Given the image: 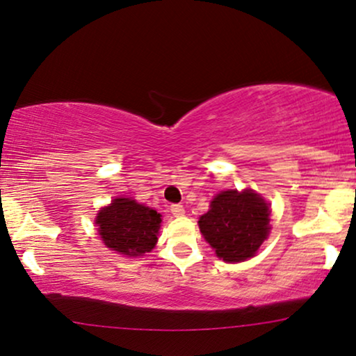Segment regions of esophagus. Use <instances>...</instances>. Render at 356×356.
<instances>
[{"label":"esophagus","mask_w":356,"mask_h":356,"mask_svg":"<svg viewBox=\"0 0 356 356\" xmlns=\"http://www.w3.org/2000/svg\"><path fill=\"white\" fill-rule=\"evenodd\" d=\"M170 213H172L175 218H181L186 215V210H184L182 205H172L170 207Z\"/></svg>","instance_id":"34e87169"}]
</instances>
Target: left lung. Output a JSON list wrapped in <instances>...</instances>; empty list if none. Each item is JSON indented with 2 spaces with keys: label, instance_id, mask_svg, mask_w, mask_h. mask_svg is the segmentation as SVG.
I'll return each instance as SVG.
<instances>
[{
  "label": "left lung",
  "instance_id": "8db88e82",
  "mask_svg": "<svg viewBox=\"0 0 356 356\" xmlns=\"http://www.w3.org/2000/svg\"><path fill=\"white\" fill-rule=\"evenodd\" d=\"M198 226L207 243L225 262L254 257L270 233V208L259 193L225 191L213 198Z\"/></svg>",
  "mask_w": 356,
  "mask_h": 356
}]
</instances>
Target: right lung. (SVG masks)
<instances>
[{"instance_id":"add662e5","label":"right lung","mask_w":356,"mask_h":356,"mask_svg":"<svg viewBox=\"0 0 356 356\" xmlns=\"http://www.w3.org/2000/svg\"><path fill=\"white\" fill-rule=\"evenodd\" d=\"M161 221V213L134 198L123 197L113 198L111 205L99 210L96 216L104 244L129 257H138L154 249Z\"/></svg>"}]
</instances>
